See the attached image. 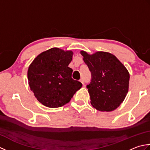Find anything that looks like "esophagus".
<instances>
[{
    "label": "esophagus",
    "instance_id": "obj_1",
    "mask_svg": "<svg viewBox=\"0 0 150 150\" xmlns=\"http://www.w3.org/2000/svg\"><path fill=\"white\" fill-rule=\"evenodd\" d=\"M80 82L82 84V85H83V86L84 85V80H83V79H80Z\"/></svg>",
    "mask_w": 150,
    "mask_h": 150
}]
</instances>
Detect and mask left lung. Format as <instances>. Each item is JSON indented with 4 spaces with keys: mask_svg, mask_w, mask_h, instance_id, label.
<instances>
[{
    "mask_svg": "<svg viewBox=\"0 0 150 150\" xmlns=\"http://www.w3.org/2000/svg\"><path fill=\"white\" fill-rule=\"evenodd\" d=\"M91 73L87 88L92 106L101 111H113L124 101L128 92L129 73L113 54L97 52L90 55L81 51Z\"/></svg>",
    "mask_w": 150,
    "mask_h": 150,
    "instance_id": "obj_1",
    "label": "left lung"
}]
</instances>
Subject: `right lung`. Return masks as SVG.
Masks as SVG:
<instances>
[{
	"label": "right lung",
	"mask_w": 150,
	"mask_h": 150,
	"mask_svg": "<svg viewBox=\"0 0 150 150\" xmlns=\"http://www.w3.org/2000/svg\"><path fill=\"white\" fill-rule=\"evenodd\" d=\"M71 50L53 47L40 53L31 63L28 80L35 97L44 106L59 108L68 103L81 82L71 78L68 67L73 57Z\"/></svg>",
	"instance_id": "right-lung-1"
}]
</instances>
